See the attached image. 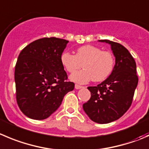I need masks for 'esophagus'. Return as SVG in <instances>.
<instances>
[{"mask_svg": "<svg viewBox=\"0 0 149 149\" xmlns=\"http://www.w3.org/2000/svg\"><path fill=\"white\" fill-rule=\"evenodd\" d=\"M83 87H84V86H80V85H79V84L75 85V89H81V88H83Z\"/></svg>", "mask_w": 149, "mask_h": 149, "instance_id": "obj_1", "label": "esophagus"}]
</instances>
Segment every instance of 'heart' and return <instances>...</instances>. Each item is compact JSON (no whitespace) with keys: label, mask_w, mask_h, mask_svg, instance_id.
<instances>
[{"label":"heart","mask_w":149,"mask_h":149,"mask_svg":"<svg viewBox=\"0 0 149 149\" xmlns=\"http://www.w3.org/2000/svg\"><path fill=\"white\" fill-rule=\"evenodd\" d=\"M60 61L68 72L73 73L82 67L84 69L71 75L70 79L79 84H86L89 81H102L111 74L114 66V58L111 52L102 51L98 47L85 45L76 50V55L64 52Z\"/></svg>","instance_id":"b5f03b06"}]
</instances>
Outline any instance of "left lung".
<instances>
[{
    "label": "left lung",
    "instance_id": "obj_1",
    "mask_svg": "<svg viewBox=\"0 0 149 149\" xmlns=\"http://www.w3.org/2000/svg\"><path fill=\"white\" fill-rule=\"evenodd\" d=\"M110 44L115 65L110 76L97 86L87 88L91 97L83 104L89 119L98 124H108L119 119L129 109L138 83L136 63L122 44L109 40H99Z\"/></svg>",
    "mask_w": 149,
    "mask_h": 149
}]
</instances>
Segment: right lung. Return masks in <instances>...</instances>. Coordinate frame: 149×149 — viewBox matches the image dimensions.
I'll return each mask as SVG.
<instances>
[{"mask_svg": "<svg viewBox=\"0 0 149 149\" xmlns=\"http://www.w3.org/2000/svg\"><path fill=\"white\" fill-rule=\"evenodd\" d=\"M67 40L52 37L34 41L19 54L14 79L19 107L27 117L47 119L60 106L64 96L73 90L60 61Z\"/></svg>", "mask_w": 149, "mask_h": 149, "instance_id": "1", "label": "right lung"}]
</instances>
